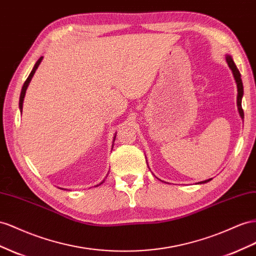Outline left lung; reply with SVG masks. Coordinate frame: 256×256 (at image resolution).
<instances>
[{
    "mask_svg": "<svg viewBox=\"0 0 256 256\" xmlns=\"http://www.w3.org/2000/svg\"><path fill=\"white\" fill-rule=\"evenodd\" d=\"M226 61L227 64H228V66L230 68V70L232 71V74H234V80H236V82H237V88H238V96H237V106H238V110H239V114L241 116V118H244V110H242V106H241V99H242V96H244V85H242V80H241V74L239 72V70L237 68L236 64H234V62L232 61V57L230 56H227L226 57ZM212 178H209V180H206V181H202L200 182V184L202 183H206L211 181Z\"/></svg>",
    "mask_w": 256,
    "mask_h": 256,
    "instance_id": "left-lung-1",
    "label": "left lung"
}]
</instances>
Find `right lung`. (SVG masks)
Masks as SVG:
<instances>
[{
  "label": "right lung",
  "mask_w": 256,
  "mask_h": 256,
  "mask_svg": "<svg viewBox=\"0 0 256 256\" xmlns=\"http://www.w3.org/2000/svg\"><path fill=\"white\" fill-rule=\"evenodd\" d=\"M42 59H43V57H40V59L36 61V66H34V68H32L31 73L29 74V76H28V78L26 80L24 84V86H22V94H20V100H19V108H20V110H22L24 99V94H26V88H28V86H29V82H31V80H32V78H33V75H34V73H36V68H38V66H40V61H42Z\"/></svg>",
  "instance_id": "add662e5"
}]
</instances>
